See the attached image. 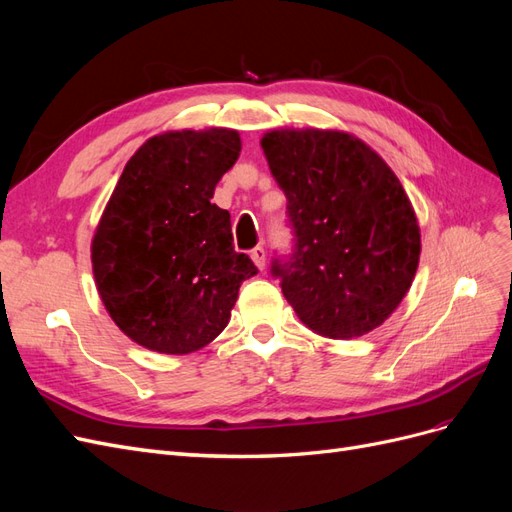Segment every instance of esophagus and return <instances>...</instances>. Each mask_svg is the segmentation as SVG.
Segmentation results:
<instances>
[{"label": "esophagus", "mask_w": 512, "mask_h": 512, "mask_svg": "<svg viewBox=\"0 0 512 512\" xmlns=\"http://www.w3.org/2000/svg\"><path fill=\"white\" fill-rule=\"evenodd\" d=\"M250 256H252V260H254V265L262 271L265 269V260H267V254H265V247H254V250L250 252Z\"/></svg>", "instance_id": "34e87169"}]
</instances>
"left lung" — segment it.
I'll list each match as a JSON object with an SVG mask.
<instances>
[{"label":"left lung","mask_w":512,"mask_h":512,"mask_svg":"<svg viewBox=\"0 0 512 512\" xmlns=\"http://www.w3.org/2000/svg\"><path fill=\"white\" fill-rule=\"evenodd\" d=\"M288 198L294 252L271 273L307 329L352 339L378 329L421 256L408 194L378 153L339 130H271L260 141Z\"/></svg>","instance_id":"8db88e82"}]
</instances>
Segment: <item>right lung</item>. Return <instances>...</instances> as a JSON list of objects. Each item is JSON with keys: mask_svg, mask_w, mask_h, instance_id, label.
<instances>
[{"mask_svg": "<svg viewBox=\"0 0 512 512\" xmlns=\"http://www.w3.org/2000/svg\"><path fill=\"white\" fill-rule=\"evenodd\" d=\"M239 151L237 130H175L151 136L123 168L91 267L108 316L138 346L188 354L211 344L258 273L235 252L230 213L211 203Z\"/></svg>", "mask_w": 512, "mask_h": 512, "instance_id": "1", "label": "right lung"}]
</instances>
